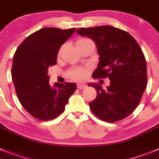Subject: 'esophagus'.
Returning a JSON list of instances; mask_svg holds the SVG:
<instances>
[{"label":"esophagus","mask_w":159,"mask_h":159,"mask_svg":"<svg viewBox=\"0 0 159 159\" xmlns=\"http://www.w3.org/2000/svg\"><path fill=\"white\" fill-rule=\"evenodd\" d=\"M86 86V84H84V83H78V84H77V87H78V89H84Z\"/></svg>","instance_id":"1"}]
</instances>
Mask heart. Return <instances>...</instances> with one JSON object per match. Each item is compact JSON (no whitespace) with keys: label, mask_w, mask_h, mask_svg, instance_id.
Here are the masks:
<instances>
[{"label":"heart","mask_w":159,"mask_h":159,"mask_svg":"<svg viewBox=\"0 0 159 159\" xmlns=\"http://www.w3.org/2000/svg\"><path fill=\"white\" fill-rule=\"evenodd\" d=\"M88 41H90L88 38H80L77 41V44L86 42ZM89 73V69L88 67H76L69 71L68 76L70 78L75 81H82L87 78Z\"/></svg>","instance_id":"b5f03b06"}]
</instances>
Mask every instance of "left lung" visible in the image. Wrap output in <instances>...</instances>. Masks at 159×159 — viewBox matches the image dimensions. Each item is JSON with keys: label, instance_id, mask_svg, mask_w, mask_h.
<instances>
[{"label": "left lung", "instance_id": "left-lung-1", "mask_svg": "<svg viewBox=\"0 0 159 159\" xmlns=\"http://www.w3.org/2000/svg\"><path fill=\"white\" fill-rule=\"evenodd\" d=\"M77 33L96 43L100 62L93 78L110 79V85L89 84L97 96L89 103L92 112L107 122H115L133 113L148 82L144 55L137 41L126 31L111 26L80 28Z\"/></svg>", "mask_w": 159, "mask_h": 159}]
</instances>
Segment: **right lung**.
<instances>
[{
	"mask_svg": "<svg viewBox=\"0 0 159 159\" xmlns=\"http://www.w3.org/2000/svg\"><path fill=\"white\" fill-rule=\"evenodd\" d=\"M75 30L43 28L28 36L15 52L11 78L16 95L25 110L37 119L57 118L76 90V84L70 82H56L51 87L48 75V67L56 64L61 45Z\"/></svg>",
	"mask_w": 159,
	"mask_h": 159,
	"instance_id": "1",
	"label": "right lung"
}]
</instances>
